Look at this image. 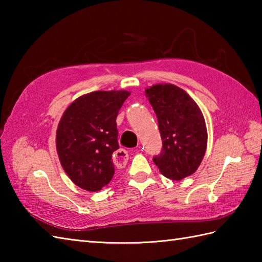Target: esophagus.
Returning a JSON list of instances; mask_svg holds the SVG:
<instances>
[{
  "mask_svg": "<svg viewBox=\"0 0 262 262\" xmlns=\"http://www.w3.org/2000/svg\"><path fill=\"white\" fill-rule=\"evenodd\" d=\"M128 161V153L126 149L119 148L114 153V163L118 168H124Z\"/></svg>",
  "mask_w": 262,
  "mask_h": 262,
  "instance_id": "obj_1",
  "label": "esophagus"
}]
</instances>
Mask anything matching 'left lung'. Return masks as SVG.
Returning a JSON list of instances; mask_svg holds the SVG:
<instances>
[{"label": "left lung", "instance_id": "left-lung-1", "mask_svg": "<svg viewBox=\"0 0 262 262\" xmlns=\"http://www.w3.org/2000/svg\"><path fill=\"white\" fill-rule=\"evenodd\" d=\"M158 117L162 152L153 161L161 173L181 180L194 173L207 147V128L203 113L179 86L155 84L145 90Z\"/></svg>", "mask_w": 262, "mask_h": 262}]
</instances>
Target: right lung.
<instances>
[{"label":"right lung","mask_w":262,"mask_h":262,"mask_svg":"<svg viewBox=\"0 0 262 262\" xmlns=\"http://www.w3.org/2000/svg\"><path fill=\"white\" fill-rule=\"evenodd\" d=\"M128 91H94L77 98L64 111L56 132L57 154L77 187L100 191L115 174L119 148L116 118Z\"/></svg>","instance_id":"obj_1"}]
</instances>
